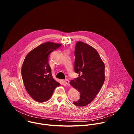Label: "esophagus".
<instances>
[{"mask_svg": "<svg viewBox=\"0 0 134 134\" xmlns=\"http://www.w3.org/2000/svg\"><path fill=\"white\" fill-rule=\"evenodd\" d=\"M65 82L66 83V84L67 85V86H69V81L68 80H65Z\"/></svg>", "mask_w": 134, "mask_h": 134, "instance_id": "esophagus-1", "label": "esophagus"}]
</instances>
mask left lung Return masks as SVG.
<instances>
[{
    "label": "left lung",
    "instance_id": "1",
    "mask_svg": "<svg viewBox=\"0 0 134 134\" xmlns=\"http://www.w3.org/2000/svg\"><path fill=\"white\" fill-rule=\"evenodd\" d=\"M75 72L79 77L70 81V85L80 93V99L73 104L84 107L90 104L96 97L104 80V64L93 47L79 41L75 50Z\"/></svg>",
    "mask_w": 134,
    "mask_h": 134
}]
</instances>
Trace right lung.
Segmentation results:
<instances>
[{"mask_svg": "<svg viewBox=\"0 0 134 134\" xmlns=\"http://www.w3.org/2000/svg\"><path fill=\"white\" fill-rule=\"evenodd\" d=\"M62 44L47 42L37 46L26 56L21 73L25 89L37 102L48 101L55 88L60 85L52 77L48 63L49 54Z\"/></svg>", "mask_w": 134, "mask_h": 134, "instance_id": "obj_1", "label": "right lung"}]
</instances>
